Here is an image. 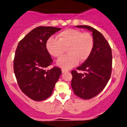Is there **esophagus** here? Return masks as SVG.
Wrapping results in <instances>:
<instances>
[{"label":"esophagus","instance_id":"1","mask_svg":"<svg viewBox=\"0 0 127 127\" xmlns=\"http://www.w3.org/2000/svg\"><path fill=\"white\" fill-rule=\"evenodd\" d=\"M62 73H64L67 72V71L65 70H64V69H62Z\"/></svg>","mask_w":127,"mask_h":127}]
</instances>
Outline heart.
Wrapping results in <instances>:
<instances>
[{
  "label": "heart",
  "instance_id": "obj_1",
  "mask_svg": "<svg viewBox=\"0 0 127 127\" xmlns=\"http://www.w3.org/2000/svg\"><path fill=\"white\" fill-rule=\"evenodd\" d=\"M58 39L50 37L46 42V48L51 55L59 58L68 48V55L58 60L57 64L63 69H70L78 64L79 61L85 62L93 51L94 37L88 32L67 29L60 32Z\"/></svg>",
  "mask_w": 127,
  "mask_h": 127
}]
</instances>
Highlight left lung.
<instances>
[{"mask_svg":"<svg viewBox=\"0 0 127 127\" xmlns=\"http://www.w3.org/2000/svg\"><path fill=\"white\" fill-rule=\"evenodd\" d=\"M91 31L94 37V45L88 59L76 68L87 72L78 73L71 72V82L74 93L80 98L87 100L95 97L105 88L112 73V54L110 45L100 32L88 26H76Z\"/></svg>","mask_w":127,"mask_h":127,"instance_id":"obj_1","label":"left lung"}]
</instances>
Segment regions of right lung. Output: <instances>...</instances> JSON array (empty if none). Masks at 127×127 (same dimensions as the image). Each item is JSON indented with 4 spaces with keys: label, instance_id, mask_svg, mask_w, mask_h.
<instances>
[{
    "label": "right lung",
    "instance_id": "1",
    "mask_svg": "<svg viewBox=\"0 0 127 127\" xmlns=\"http://www.w3.org/2000/svg\"><path fill=\"white\" fill-rule=\"evenodd\" d=\"M60 28L40 26L32 30L21 40L15 51L14 70L20 89L34 101L52 95L62 70L54 67L46 68L53 60L46 49V42Z\"/></svg>",
    "mask_w": 127,
    "mask_h": 127
}]
</instances>
